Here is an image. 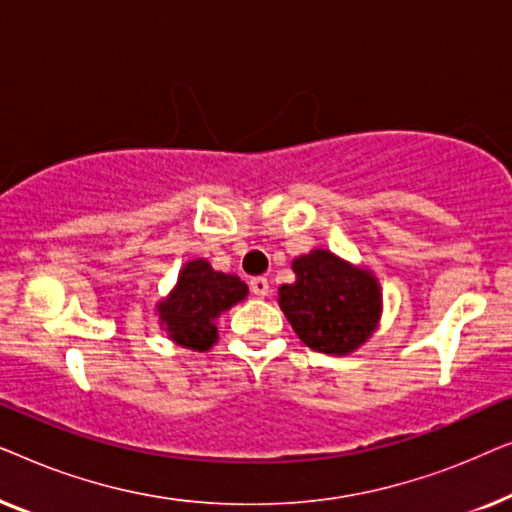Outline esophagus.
<instances>
[{
	"label": "esophagus",
	"mask_w": 512,
	"mask_h": 512,
	"mask_svg": "<svg viewBox=\"0 0 512 512\" xmlns=\"http://www.w3.org/2000/svg\"><path fill=\"white\" fill-rule=\"evenodd\" d=\"M249 286H251V293L258 298H265L270 293V282L265 277H254L249 282Z\"/></svg>",
	"instance_id": "obj_1"
}]
</instances>
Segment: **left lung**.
Returning <instances> with one entry per match:
<instances>
[{
	"instance_id": "obj_1",
	"label": "left lung",
	"mask_w": 512,
	"mask_h": 512,
	"mask_svg": "<svg viewBox=\"0 0 512 512\" xmlns=\"http://www.w3.org/2000/svg\"><path fill=\"white\" fill-rule=\"evenodd\" d=\"M291 268L296 282L279 286V307L307 347L345 356L375 333L382 291L373 272L326 249L298 256Z\"/></svg>"
}]
</instances>
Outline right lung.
I'll use <instances>...</instances> for the list:
<instances>
[{"label":"right lung","instance_id":"obj_1","mask_svg":"<svg viewBox=\"0 0 512 512\" xmlns=\"http://www.w3.org/2000/svg\"><path fill=\"white\" fill-rule=\"evenodd\" d=\"M247 284L237 275L216 272L205 258L188 261L170 296L156 305L167 338L186 349L207 352L219 338L216 319L247 298Z\"/></svg>","mask_w":512,"mask_h":512}]
</instances>
